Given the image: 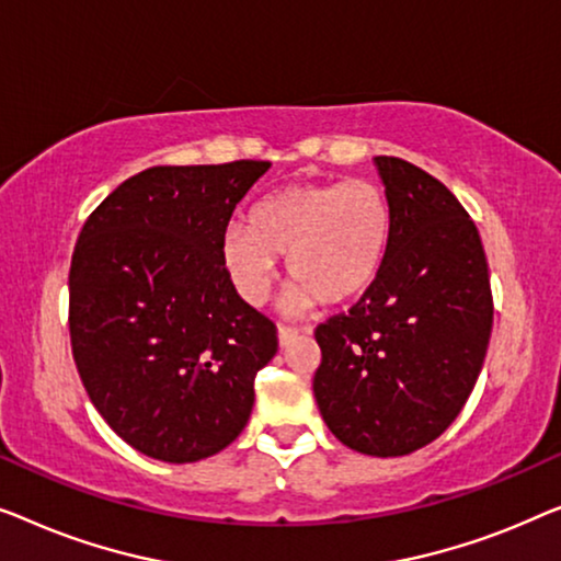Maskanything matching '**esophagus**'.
<instances>
[{
    "label": "esophagus",
    "mask_w": 561,
    "mask_h": 561,
    "mask_svg": "<svg viewBox=\"0 0 561 561\" xmlns=\"http://www.w3.org/2000/svg\"><path fill=\"white\" fill-rule=\"evenodd\" d=\"M299 333H310V328H289L279 325V345H289Z\"/></svg>",
    "instance_id": "esophagus-1"
}]
</instances>
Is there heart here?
Returning a JSON list of instances; mask_svg holds the SVG:
<instances>
[{"instance_id": "heart-1", "label": "heart", "mask_w": 561, "mask_h": 561, "mask_svg": "<svg viewBox=\"0 0 561 561\" xmlns=\"http://www.w3.org/2000/svg\"><path fill=\"white\" fill-rule=\"evenodd\" d=\"M393 241V205L368 178L295 183L259 201L249 226L224 236V264L239 295L264 305L277 282V259L297 284L295 302H356L381 277Z\"/></svg>"}]
</instances>
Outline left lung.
<instances>
[{"mask_svg": "<svg viewBox=\"0 0 561 561\" xmlns=\"http://www.w3.org/2000/svg\"><path fill=\"white\" fill-rule=\"evenodd\" d=\"M393 241L374 289L314 328L312 391L330 432L363 455L399 457L462 412L493 330L483 241L460 201L416 164L376 157Z\"/></svg>", "mask_w": 561, "mask_h": 561, "instance_id": "1", "label": "left lung"}]
</instances>
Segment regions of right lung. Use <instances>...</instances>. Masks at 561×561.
I'll return each instance as SVG.
<instances>
[{"label":"right lung","mask_w":561,"mask_h":561,"mask_svg":"<svg viewBox=\"0 0 561 561\" xmlns=\"http://www.w3.org/2000/svg\"><path fill=\"white\" fill-rule=\"evenodd\" d=\"M266 160L160 164L85 218L68 274L78 376L116 435L141 455L195 462L231 445L277 325L243 302L224 264L233 208Z\"/></svg>","instance_id":"1"}]
</instances>
